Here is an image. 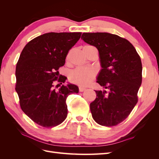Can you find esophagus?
<instances>
[{
    "instance_id": "34e87169",
    "label": "esophagus",
    "mask_w": 159,
    "mask_h": 159,
    "mask_svg": "<svg viewBox=\"0 0 159 159\" xmlns=\"http://www.w3.org/2000/svg\"><path fill=\"white\" fill-rule=\"evenodd\" d=\"M86 89L84 88H81V87H80L79 88V91H80V92H83V91H84Z\"/></svg>"
}]
</instances>
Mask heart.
Segmentation results:
<instances>
[{
  "mask_svg": "<svg viewBox=\"0 0 159 159\" xmlns=\"http://www.w3.org/2000/svg\"><path fill=\"white\" fill-rule=\"evenodd\" d=\"M95 75V70L93 68H78L70 72L69 80L75 84L86 86L91 82Z\"/></svg>",
  "mask_w": 159,
  "mask_h": 159,
  "instance_id": "b5f03b06",
  "label": "heart"
}]
</instances>
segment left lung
Listing matches in <instances>:
<instances>
[{"label": "left lung", "instance_id": "8db88e82", "mask_svg": "<svg viewBox=\"0 0 159 159\" xmlns=\"http://www.w3.org/2000/svg\"><path fill=\"white\" fill-rule=\"evenodd\" d=\"M81 39L97 48L101 70L97 82L106 90L95 91L90 103L92 117L102 126L121 123L138 102L142 63L135 48L125 38L107 32L83 33Z\"/></svg>", "mask_w": 159, "mask_h": 159}]
</instances>
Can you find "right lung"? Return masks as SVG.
<instances>
[{
    "instance_id": "1",
    "label": "right lung",
    "mask_w": 159,
    "mask_h": 159,
    "mask_svg": "<svg viewBox=\"0 0 159 159\" xmlns=\"http://www.w3.org/2000/svg\"><path fill=\"white\" fill-rule=\"evenodd\" d=\"M81 35L46 33L30 40L21 52L16 67L15 89L23 112L42 127H53L63 122L68 115L67 97L78 93L75 85L60 86L67 78L59 75L58 70Z\"/></svg>"
}]
</instances>
